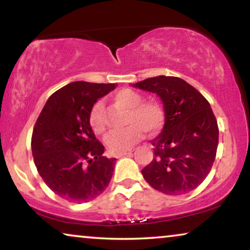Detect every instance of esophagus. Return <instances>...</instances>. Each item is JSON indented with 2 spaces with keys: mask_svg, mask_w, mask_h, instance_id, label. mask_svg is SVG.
Instances as JSON below:
<instances>
[{
  "mask_svg": "<svg viewBox=\"0 0 250 250\" xmlns=\"http://www.w3.org/2000/svg\"><path fill=\"white\" fill-rule=\"evenodd\" d=\"M132 153V150H128V151H125V152H122V153H118L117 155V158H122V157H125V156H128Z\"/></svg>",
  "mask_w": 250,
  "mask_h": 250,
  "instance_id": "esophagus-1",
  "label": "esophagus"
}]
</instances>
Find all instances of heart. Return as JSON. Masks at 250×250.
I'll use <instances>...</instances> for the list:
<instances>
[{"mask_svg": "<svg viewBox=\"0 0 250 250\" xmlns=\"http://www.w3.org/2000/svg\"><path fill=\"white\" fill-rule=\"evenodd\" d=\"M114 100L117 104L128 109L127 128L115 131L105 136V146L112 153L128 151L145 135V131L150 135H155L162 131L165 123V112L158 102L142 101L138 92L131 88H123L115 94ZM88 123L95 134H104L107 129L104 115V105L97 102L91 109Z\"/></svg>", "mask_w": 250, "mask_h": 250, "instance_id": "obj_1", "label": "heart"}]
</instances>
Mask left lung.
<instances>
[{
    "label": "left lung",
    "instance_id": "obj_1",
    "mask_svg": "<svg viewBox=\"0 0 250 250\" xmlns=\"http://www.w3.org/2000/svg\"><path fill=\"white\" fill-rule=\"evenodd\" d=\"M162 99L165 125L153 139L152 162L142 169L145 180L160 192L177 196L203 183L216 157L218 126L208 102L182 78L157 76L133 85Z\"/></svg>",
    "mask_w": 250,
    "mask_h": 250
}]
</instances>
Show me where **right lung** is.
Segmentation results:
<instances>
[{"instance_id":"1","label":"right lung","mask_w":250,"mask_h":250,"mask_svg":"<svg viewBox=\"0 0 250 250\" xmlns=\"http://www.w3.org/2000/svg\"><path fill=\"white\" fill-rule=\"evenodd\" d=\"M115 84L73 82L51 95L34 126L32 152L37 172L54 193L87 203L110 182L116 158L102 153L88 117L98 99Z\"/></svg>"}]
</instances>
